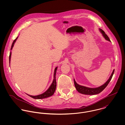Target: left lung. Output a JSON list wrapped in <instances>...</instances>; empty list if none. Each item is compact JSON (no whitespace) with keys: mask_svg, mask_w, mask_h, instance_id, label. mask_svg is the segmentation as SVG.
Returning <instances> with one entry per match:
<instances>
[{"mask_svg":"<svg viewBox=\"0 0 125 125\" xmlns=\"http://www.w3.org/2000/svg\"><path fill=\"white\" fill-rule=\"evenodd\" d=\"M99 30L100 31V32L102 33V35H103V36L104 37V38L107 41H109L110 42H111L110 39L109 38L108 36L105 34V32L102 29H99ZM114 71H115V69L113 70L112 74H111L110 78H109V79L108 80V81L104 83V84H103V85L95 88H88V87H86L85 86H81L79 85L78 84L76 83V82H75V80L74 79V85L75 86V88L76 89V90H77V91L78 92H79L81 94H87V95H95V94H97L99 93H100L101 92H102L105 88L107 86V85L108 84V83H109V82H110L112 78L113 77V75L114 73Z\"/></svg>","mask_w":125,"mask_h":125,"instance_id":"8db88e82","label":"left lung"}]
</instances>
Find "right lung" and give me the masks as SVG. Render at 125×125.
<instances>
[{
  "instance_id": "1",
  "label": "right lung",
  "mask_w": 125,
  "mask_h": 125,
  "mask_svg": "<svg viewBox=\"0 0 125 125\" xmlns=\"http://www.w3.org/2000/svg\"><path fill=\"white\" fill-rule=\"evenodd\" d=\"M18 37L14 40L13 42L11 45V49L10 50H11L13 46H14V43L16 42V40L17 39ZM11 52H10V56H9V62H10V58H11ZM57 69V67H56L55 69V71H54V80L53 81V83L51 84V85H50V86L49 87V88L48 89V90L45 91L44 93L42 94H41L38 95H36V96H32V95H28L29 96L32 97L33 99H42L43 98H47V97H50L51 96H52V95H53V94H54L55 91H56V70Z\"/></svg>"
}]
</instances>
